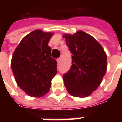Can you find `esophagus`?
Returning <instances> with one entry per match:
<instances>
[{"instance_id": "1", "label": "esophagus", "mask_w": 122, "mask_h": 122, "mask_svg": "<svg viewBox=\"0 0 122 122\" xmlns=\"http://www.w3.org/2000/svg\"><path fill=\"white\" fill-rule=\"evenodd\" d=\"M61 58H58L57 59V64H58V65H59V64L61 63Z\"/></svg>"}]
</instances>
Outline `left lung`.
<instances>
[{"mask_svg": "<svg viewBox=\"0 0 122 122\" xmlns=\"http://www.w3.org/2000/svg\"><path fill=\"white\" fill-rule=\"evenodd\" d=\"M63 36L72 54L71 69L63 74L65 86L72 96L87 97L102 82L107 67V55L94 38L82 30Z\"/></svg>", "mask_w": 122, "mask_h": 122, "instance_id": "obj_1", "label": "left lung"}]
</instances>
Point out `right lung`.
<instances>
[{
	"mask_svg": "<svg viewBox=\"0 0 122 122\" xmlns=\"http://www.w3.org/2000/svg\"><path fill=\"white\" fill-rule=\"evenodd\" d=\"M51 32L35 30L23 38L12 56L11 66L19 87L29 96L41 97L50 90L57 74V61L48 42Z\"/></svg>",
	"mask_w": 122,
	"mask_h": 122,
	"instance_id": "right-lung-1",
	"label": "right lung"
}]
</instances>
